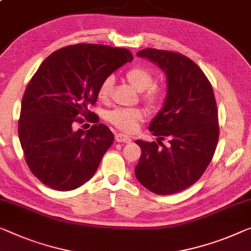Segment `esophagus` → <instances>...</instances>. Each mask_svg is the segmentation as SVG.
Returning <instances> with one entry per match:
<instances>
[{"instance_id": "34e87169", "label": "esophagus", "mask_w": 251, "mask_h": 251, "mask_svg": "<svg viewBox=\"0 0 251 251\" xmlns=\"http://www.w3.org/2000/svg\"><path fill=\"white\" fill-rule=\"evenodd\" d=\"M116 142H119V143H129L130 137H128L127 135H124V134H116L115 136Z\"/></svg>"}]
</instances>
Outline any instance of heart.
<instances>
[{
    "mask_svg": "<svg viewBox=\"0 0 251 251\" xmlns=\"http://www.w3.org/2000/svg\"><path fill=\"white\" fill-rule=\"evenodd\" d=\"M125 78L137 91L143 92V99L149 104H155L161 97V89L154 83V76L147 67L135 66L128 70ZM114 88V77L107 76L103 78L98 88V98L101 101H107L110 98ZM107 121L111 123L118 129L126 133H132L137 128L140 123L145 117V111L140 108H117L107 114Z\"/></svg>",
    "mask_w": 251,
    "mask_h": 251,
    "instance_id": "1",
    "label": "heart"
}]
</instances>
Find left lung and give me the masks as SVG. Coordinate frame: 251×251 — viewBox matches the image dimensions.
Segmentation results:
<instances>
[{
	"instance_id": "obj_1",
	"label": "left lung",
	"mask_w": 251,
	"mask_h": 251,
	"mask_svg": "<svg viewBox=\"0 0 251 251\" xmlns=\"http://www.w3.org/2000/svg\"><path fill=\"white\" fill-rule=\"evenodd\" d=\"M136 55L163 71L167 95L149 127L158 143L135 141L142 151L135 176L152 193L170 195L195 184L213 158L219 140L214 92L200 66L184 55L154 48ZM164 137L171 144L159 148Z\"/></svg>"
}]
</instances>
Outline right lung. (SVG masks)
<instances>
[{
	"instance_id": "right-lung-1",
	"label": "right lung",
	"mask_w": 251,
	"mask_h": 251,
	"mask_svg": "<svg viewBox=\"0 0 251 251\" xmlns=\"http://www.w3.org/2000/svg\"><path fill=\"white\" fill-rule=\"evenodd\" d=\"M132 59L126 48L77 44L40 64L22 98L18 133L25 162L43 184L67 192L93 177L114 134L103 124L87 132L74 126L83 123L82 116L93 122L89 107L100 83Z\"/></svg>"
}]
</instances>
